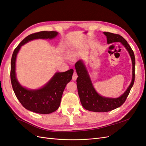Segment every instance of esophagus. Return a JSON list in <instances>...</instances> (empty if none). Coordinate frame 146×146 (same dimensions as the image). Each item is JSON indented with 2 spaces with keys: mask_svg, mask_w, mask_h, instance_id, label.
I'll use <instances>...</instances> for the list:
<instances>
[{
  "mask_svg": "<svg viewBox=\"0 0 146 146\" xmlns=\"http://www.w3.org/2000/svg\"><path fill=\"white\" fill-rule=\"evenodd\" d=\"M77 77H78L77 74L76 72H74V74H73V76H72V80H76V79L77 78Z\"/></svg>",
  "mask_w": 146,
  "mask_h": 146,
  "instance_id": "esophagus-1",
  "label": "esophagus"
}]
</instances>
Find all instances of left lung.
Here are the masks:
<instances>
[{"label":"left lung","instance_id":"obj_1","mask_svg":"<svg viewBox=\"0 0 146 146\" xmlns=\"http://www.w3.org/2000/svg\"><path fill=\"white\" fill-rule=\"evenodd\" d=\"M104 33L107 36L108 44L120 42L129 51L133 65V69H132L133 76H132L131 84L121 96L116 99L104 98L97 93L94 90L89 75L82 61H77L75 64V67L78 75L77 86L79 98L84 108L94 112H108L121 107L125 102L130 93V91L134 84L135 77V58L134 52L130 45L121 35L107 32H104Z\"/></svg>","mask_w":146,"mask_h":146}]
</instances>
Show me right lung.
<instances>
[{
    "instance_id": "1",
    "label": "right lung",
    "mask_w": 146,
    "mask_h": 146,
    "mask_svg": "<svg viewBox=\"0 0 146 146\" xmlns=\"http://www.w3.org/2000/svg\"><path fill=\"white\" fill-rule=\"evenodd\" d=\"M58 32L42 31L31 34L22 41L13 53L11 60L10 78L13 91L23 107L29 111L39 114H49L60 107L64 88L72 79L74 70L70 69L64 72H57L51 80L42 88L29 90L22 86L17 82L15 73L16 58L21 47L35 39H52Z\"/></svg>"
}]
</instances>
